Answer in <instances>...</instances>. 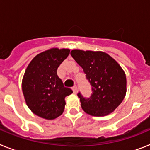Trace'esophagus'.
Wrapping results in <instances>:
<instances>
[{
    "instance_id": "esophagus-1",
    "label": "esophagus",
    "mask_w": 150,
    "mask_h": 150,
    "mask_svg": "<svg viewBox=\"0 0 150 150\" xmlns=\"http://www.w3.org/2000/svg\"><path fill=\"white\" fill-rule=\"evenodd\" d=\"M72 90L73 91H74V94H76L77 93V86H74L72 88Z\"/></svg>"
}]
</instances>
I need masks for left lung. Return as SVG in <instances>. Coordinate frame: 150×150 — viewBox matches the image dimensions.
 <instances>
[{"label":"left lung","instance_id":"left-lung-1","mask_svg":"<svg viewBox=\"0 0 150 150\" xmlns=\"http://www.w3.org/2000/svg\"><path fill=\"white\" fill-rule=\"evenodd\" d=\"M71 55L83 69L91 86L89 98H85L80 92L77 95L83 110L93 116L113 112L126 95V76L121 66L101 51L74 50Z\"/></svg>","mask_w":150,"mask_h":150}]
</instances>
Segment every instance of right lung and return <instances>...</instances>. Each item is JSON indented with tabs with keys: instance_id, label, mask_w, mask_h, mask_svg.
<instances>
[{
	"instance_id": "right-lung-1",
	"label": "right lung",
	"mask_w": 150,
	"mask_h": 150,
	"mask_svg": "<svg viewBox=\"0 0 150 150\" xmlns=\"http://www.w3.org/2000/svg\"><path fill=\"white\" fill-rule=\"evenodd\" d=\"M69 54V49L58 48L38 54L29 63L22 78L26 104L33 113L45 120L60 116L65 107V97L73 93L57 75V69Z\"/></svg>"
}]
</instances>
